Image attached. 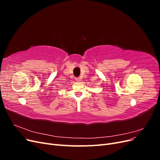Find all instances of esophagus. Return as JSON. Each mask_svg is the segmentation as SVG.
<instances>
[{
    "instance_id": "obj_1",
    "label": "esophagus",
    "mask_w": 160,
    "mask_h": 160,
    "mask_svg": "<svg viewBox=\"0 0 160 160\" xmlns=\"http://www.w3.org/2000/svg\"><path fill=\"white\" fill-rule=\"evenodd\" d=\"M75 81H77V82H80V81H81V79L79 78V77H76V78H75Z\"/></svg>"
}]
</instances>
